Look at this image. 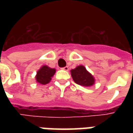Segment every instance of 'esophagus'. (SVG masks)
<instances>
[{"label": "esophagus", "instance_id": "34e87169", "mask_svg": "<svg viewBox=\"0 0 133 133\" xmlns=\"http://www.w3.org/2000/svg\"><path fill=\"white\" fill-rule=\"evenodd\" d=\"M63 70H65V71H68V70H69V68L68 66H65V67H64V68H63Z\"/></svg>", "mask_w": 133, "mask_h": 133}]
</instances>
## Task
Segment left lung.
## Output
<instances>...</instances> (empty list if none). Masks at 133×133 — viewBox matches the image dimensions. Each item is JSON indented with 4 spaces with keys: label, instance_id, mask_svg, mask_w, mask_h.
I'll return each instance as SVG.
<instances>
[{
    "label": "left lung",
    "instance_id": "obj_1",
    "mask_svg": "<svg viewBox=\"0 0 133 133\" xmlns=\"http://www.w3.org/2000/svg\"><path fill=\"white\" fill-rule=\"evenodd\" d=\"M70 72L74 81L81 86L90 87L95 84V77L82 65H78L75 69L71 70Z\"/></svg>",
    "mask_w": 133,
    "mask_h": 133
}]
</instances>
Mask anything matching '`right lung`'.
I'll return each mask as SVG.
<instances>
[{"label": "right lung", "mask_w": 133, "mask_h": 133, "mask_svg": "<svg viewBox=\"0 0 133 133\" xmlns=\"http://www.w3.org/2000/svg\"><path fill=\"white\" fill-rule=\"evenodd\" d=\"M56 72V69L51 68L48 65H43L37 71L35 76L36 81L41 85H45L50 82L52 77Z\"/></svg>", "instance_id": "right-lung-1"}]
</instances>
